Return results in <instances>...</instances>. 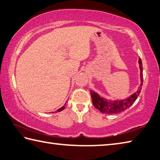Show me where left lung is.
<instances>
[{
  "mask_svg": "<svg viewBox=\"0 0 160 160\" xmlns=\"http://www.w3.org/2000/svg\"><path fill=\"white\" fill-rule=\"evenodd\" d=\"M138 63L140 64L141 83L138 91L135 92L134 94H133L127 99L110 101L104 99L103 98L98 95L97 93L93 92L92 90H90V95H91L92 102L96 108L99 110L101 112L108 113V114H115V113L122 112L124 110H127L135 102L136 98L140 94L141 87L143 85V68H142V62L141 58H139Z\"/></svg>",
  "mask_w": 160,
  "mask_h": 160,
  "instance_id": "8db88e82",
  "label": "left lung"
}]
</instances>
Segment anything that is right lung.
<instances>
[{
  "instance_id": "add662e5",
  "label": "right lung",
  "mask_w": 160,
  "mask_h": 160,
  "mask_svg": "<svg viewBox=\"0 0 160 160\" xmlns=\"http://www.w3.org/2000/svg\"><path fill=\"white\" fill-rule=\"evenodd\" d=\"M64 108H65V106H62V108H59V110H57V111H58V112H59V111H62V110H63L64 109Z\"/></svg>"
}]
</instances>
